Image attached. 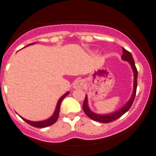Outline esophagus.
Segmentation results:
<instances>
[{
  "instance_id": "1",
  "label": "esophagus",
  "mask_w": 156,
  "mask_h": 156,
  "mask_svg": "<svg viewBox=\"0 0 156 156\" xmlns=\"http://www.w3.org/2000/svg\"><path fill=\"white\" fill-rule=\"evenodd\" d=\"M84 87V83L83 80H76V81H75L74 84H73V88L74 89H82Z\"/></svg>"
}]
</instances>
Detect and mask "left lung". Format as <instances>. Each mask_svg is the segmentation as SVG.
Instances as JSON below:
<instances>
[{"label":"left lung","mask_w":156,"mask_h":156,"mask_svg":"<svg viewBox=\"0 0 156 156\" xmlns=\"http://www.w3.org/2000/svg\"><path fill=\"white\" fill-rule=\"evenodd\" d=\"M122 58L125 61H128L129 62L130 65H131L132 69H133V73H134V88H133V94H132V97L130 98V101L126 103V105H125L124 107H122L121 109L118 110L117 112L113 113V114H108V115H99V114H96L92 112H91L90 109L89 108L88 104H87V98L86 96L85 100L83 101V109L85 112V114H87L88 117L90 118V119H93V120L100 122L103 123H108L111 122H113L116 119H117L118 118H119L125 113H126L128 110L130 108L132 104H133L134 99H135L136 94V88H137V77H138V71L136 67L135 62H134L133 58L132 56L131 53H130L129 51H128L127 50H125L124 48H122Z\"/></svg>","instance_id":"left-lung-1"}]
</instances>
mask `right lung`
<instances>
[{
    "label": "right lung",
    "instance_id": "1",
    "mask_svg": "<svg viewBox=\"0 0 156 156\" xmlns=\"http://www.w3.org/2000/svg\"><path fill=\"white\" fill-rule=\"evenodd\" d=\"M34 43H35V42H34ZM34 43H31V44H28V45L34 44ZM28 45H27V46H28ZM69 92H67V93H66V94H64V95L62 96L59 100H58V103H57V105H56V108H55L54 114H53V116H52V117L50 118V119H46V120H44V121H41V122H32V121L27 120V119H24V118H23V117H21V118H22V119L25 122H26L28 124H29L30 125H31V126H33V127H35V128H46V127L51 126V125L54 124L55 122L57 121V119H58V115H59L61 103H62V101H63V100L64 99V98H65V97L67 96V94H69Z\"/></svg>",
    "mask_w": 156,
    "mask_h": 156
}]
</instances>
